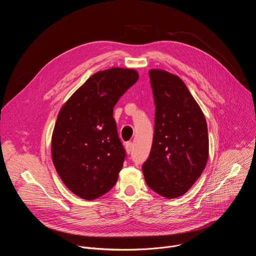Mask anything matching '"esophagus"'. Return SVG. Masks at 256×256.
I'll return each instance as SVG.
<instances>
[{"instance_id": "esophagus-1", "label": "esophagus", "mask_w": 256, "mask_h": 256, "mask_svg": "<svg viewBox=\"0 0 256 256\" xmlns=\"http://www.w3.org/2000/svg\"><path fill=\"white\" fill-rule=\"evenodd\" d=\"M132 150V142H128L126 144V151L128 154H130Z\"/></svg>"}]
</instances>
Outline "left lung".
I'll list each match as a JSON object with an SVG mask.
<instances>
[{
  "label": "left lung",
  "instance_id": "obj_1",
  "mask_svg": "<svg viewBox=\"0 0 256 256\" xmlns=\"http://www.w3.org/2000/svg\"><path fill=\"white\" fill-rule=\"evenodd\" d=\"M156 106L150 155L142 164L146 184L168 198L184 194L208 158V126L200 107L179 77L149 70Z\"/></svg>",
  "mask_w": 256,
  "mask_h": 256
}]
</instances>
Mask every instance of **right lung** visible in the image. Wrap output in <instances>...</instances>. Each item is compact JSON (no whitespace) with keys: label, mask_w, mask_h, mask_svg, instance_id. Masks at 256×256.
<instances>
[{"label":"right lung","mask_w":256,"mask_h":256,"mask_svg":"<svg viewBox=\"0 0 256 256\" xmlns=\"http://www.w3.org/2000/svg\"><path fill=\"white\" fill-rule=\"evenodd\" d=\"M138 79L132 68H112L91 76L64 104L52 138V156L66 186L95 200L116 184L126 159L114 107Z\"/></svg>","instance_id":"obj_1"}]
</instances>
